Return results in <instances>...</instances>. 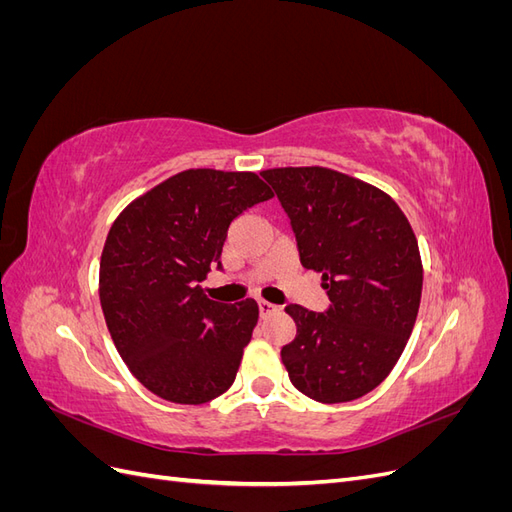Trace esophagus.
Here are the masks:
<instances>
[{
    "label": "esophagus",
    "instance_id": "esophagus-1",
    "mask_svg": "<svg viewBox=\"0 0 512 512\" xmlns=\"http://www.w3.org/2000/svg\"><path fill=\"white\" fill-rule=\"evenodd\" d=\"M277 309H280V307L273 305V303H269V301H258V312H260V318H267V316L275 314Z\"/></svg>",
    "mask_w": 512,
    "mask_h": 512
}]
</instances>
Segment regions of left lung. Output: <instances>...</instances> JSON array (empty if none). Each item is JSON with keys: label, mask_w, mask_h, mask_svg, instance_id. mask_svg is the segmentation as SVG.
I'll list each match as a JSON object with an SVG mask.
<instances>
[{"label": "left lung", "mask_w": 512, "mask_h": 512, "mask_svg": "<svg viewBox=\"0 0 512 512\" xmlns=\"http://www.w3.org/2000/svg\"><path fill=\"white\" fill-rule=\"evenodd\" d=\"M286 209L301 265L322 275L327 314L288 305L297 335L282 348L294 389L320 404L374 391L414 329L423 262L414 230L380 188L324 166L260 173Z\"/></svg>", "instance_id": "obj_1"}]
</instances>
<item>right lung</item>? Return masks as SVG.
I'll return each mask as SVG.
<instances>
[{
  "label": "right lung",
  "mask_w": 512,
  "mask_h": 512,
  "mask_svg": "<svg viewBox=\"0 0 512 512\" xmlns=\"http://www.w3.org/2000/svg\"><path fill=\"white\" fill-rule=\"evenodd\" d=\"M269 198L256 173L190 168L134 198L108 230L104 320L123 363L153 395L198 406L235 382L258 305L211 301L200 282L222 267L230 222Z\"/></svg>",
  "instance_id": "add662e5"
}]
</instances>
